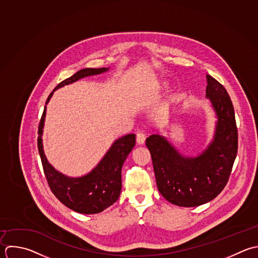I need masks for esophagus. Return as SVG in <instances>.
<instances>
[{"label":"esophagus","mask_w":258,"mask_h":258,"mask_svg":"<svg viewBox=\"0 0 258 258\" xmlns=\"http://www.w3.org/2000/svg\"><path fill=\"white\" fill-rule=\"evenodd\" d=\"M145 141H146L145 134L143 132H139L137 134V143H138V145H144Z\"/></svg>","instance_id":"esophagus-1"}]
</instances>
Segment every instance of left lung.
<instances>
[{
	"instance_id": "8db88e82",
	"label": "left lung",
	"mask_w": 258,
	"mask_h": 258,
	"mask_svg": "<svg viewBox=\"0 0 258 258\" xmlns=\"http://www.w3.org/2000/svg\"><path fill=\"white\" fill-rule=\"evenodd\" d=\"M206 77V96L218 117L210 146L200 156L187 158L159 135H152L146 140L160 193L181 207L199 206L217 197L229 180L238 150V133L230 96L215 78L209 74Z\"/></svg>"
}]
</instances>
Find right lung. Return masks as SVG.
Wrapping results in <instances>:
<instances>
[{
	"label": "right lung",
	"instance_id": "right-lung-1",
	"mask_svg": "<svg viewBox=\"0 0 258 258\" xmlns=\"http://www.w3.org/2000/svg\"><path fill=\"white\" fill-rule=\"evenodd\" d=\"M107 68H84L71 77L60 82L49 94L46 104L53 92L76 80L106 71ZM46 115L44 107L38 127V150L47 183L55 197L69 209L81 214H95L111 206L121 191V168L136 144V135L130 134L116 140L99 164L86 176L69 178L57 172L47 161L42 145V133Z\"/></svg>",
	"mask_w": 258,
	"mask_h": 258
}]
</instances>
